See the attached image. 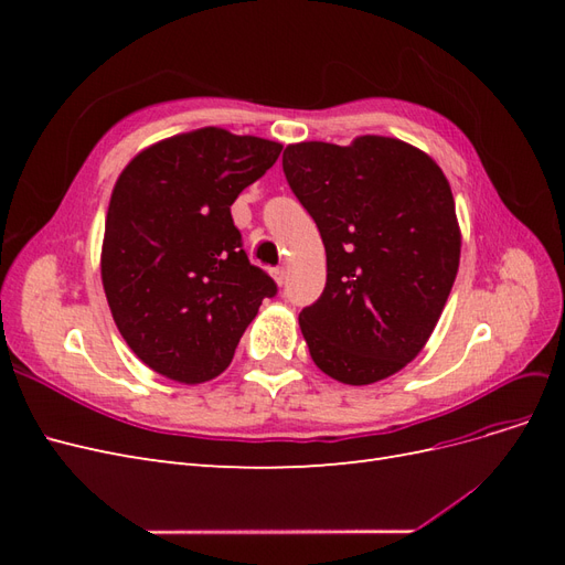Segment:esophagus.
I'll list each match as a JSON object with an SVG mask.
<instances>
[{
	"label": "esophagus",
	"instance_id": "1",
	"mask_svg": "<svg viewBox=\"0 0 565 565\" xmlns=\"http://www.w3.org/2000/svg\"><path fill=\"white\" fill-rule=\"evenodd\" d=\"M270 276H273V280H276L278 285H282V282H285V276H287V270H285L282 266H278V268L270 270Z\"/></svg>",
	"mask_w": 565,
	"mask_h": 565
}]
</instances>
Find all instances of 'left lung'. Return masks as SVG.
I'll list each match as a JSON object with an SVG mask.
<instances>
[{"instance_id":"8db88e82","label":"left lung","mask_w":565,"mask_h":565,"mask_svg":"<svg viewBox=\"0 0 565 565\" xmlns=\"http://www.w3.org/2000/svg\"><path fill=\"white\" fill-rule=\"evenodd\" d=\"M289 188L316 221L328 259L320 299L299 313L313 363L365 386L413 363L459 268L461 231L443 169L391 136L282 152Z\"/></svg>"}]
</instances>
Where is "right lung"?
Listing matches in <instances>:
<instances>
[{
	"instance_id": "add662e5",
	"label": "right lung",
	"mask_w": 565,
	"mask_h": 565,
	"mask_svg": "<svg viewBox=\"0 0 565 565\" xmlns=\"http://www.w3.org/2000/svg\"><path fill=\"white\" fill-rule=\"evenodd\" d=\"M282 143L202 127L143 148L117 177L100 280L119 334L179 384L218 377L266 297L231 204L276 164Z\"/></svg>"
}]
</instances>
